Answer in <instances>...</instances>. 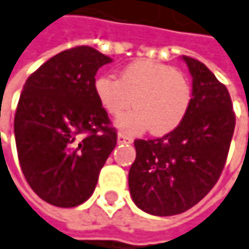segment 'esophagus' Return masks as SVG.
I'll return each instance as SVG.
<instances>
[{
	"label": "esophagus",
	"mask_w": 249,
	"mask_h": 249,
	"mask_svg": "<svg viewBox=\"0 0 249 249\" xmlns=\"http://www.w3.org/2000/svg\"><path fill=\"white\" fill-rule=\"evenodd\" d=\"M118 142L120 144H131L132 142V138L125 135V134H118Z\"/></svg>",
	"instance_id": "1"
}]
</instances>
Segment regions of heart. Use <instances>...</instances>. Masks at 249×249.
<instances>
[{"label": "heart", "instance_id": "heart-1", "mask_svg": "<svg viewBox=\"0 0 249 249\" xmlns=\"http://www.w3.org/2000/svg\"><path fill=\"white\" fill-rule=\"evenodd\" d=\"M95 96L102 109L111 117H120L117 126L126 134H140L150 128L156 135L174 131L184 120L192 88L180 71L164 63L135 60L125 66L120 79L99 76L93 83Z\"/></svg>", "mask_w": 249, "mask_h": 249}]
</instances>
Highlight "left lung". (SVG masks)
Returning a JSON list of instances; mask_svg holds the SVG:
<instances>
[{"instance_id": "1", "label": "left lung", "mask_w": 249, "mask_h": 249, "mask_svg": "<svg viewBox=\"0 0 249 249\" xmlns=\"http://www.w3.org/2000/svg\"><path fill=\"white\" fill-rule=\"evenodd\" d=\"M193 77L189 111L161 138L135 140L128 173L134 203L156 216L186 212L200 202L222 173L235 129V112L224 83L202 62L181 57Z\"/></svg>"}]
</instances>
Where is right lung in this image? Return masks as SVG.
Here are the masks:
<instances>
[{
  "mask_svg": "<svg viewBox=\"0 0 249 249\" xmlns=\"http://www.w3.org/2000/svg\"><path fill=\"white\" fill-rule=\"evenodd\" d=\"M112 59L89 46L65 50L25 80L14 117L27 183L50 205L73 208L90 197L117 145V129L99 105L93 83Z\"/></svg>",
  "mask_w": 249,
  "mask_h": 249,
  "instance_id": "right-lung-1",
  "label": "right lung"
}]
</instances>
